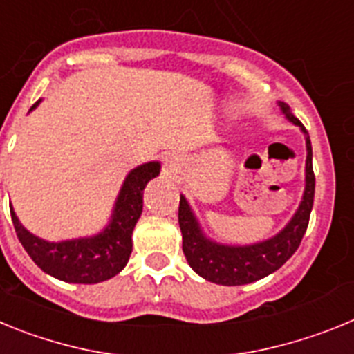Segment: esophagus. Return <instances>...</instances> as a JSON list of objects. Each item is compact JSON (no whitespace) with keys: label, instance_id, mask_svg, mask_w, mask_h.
<instances>
[{"label":"esophagus","instance_id":"obj_1","mask_svg":"<svg viewBox=\"0 0 354 354\" xmlns=\"http://www.w3.org/2000/svg\"><path fill=\"white\" fill-rule=\"evenodd\" d=\"M167 170L168 171H175V170H177V161H175L174 158L167 159Z\"/></svg>","mask_w":354,"mask_h":354}]
</instances>
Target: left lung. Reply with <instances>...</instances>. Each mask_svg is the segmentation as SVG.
Masks as SVG:
<instances>
[{
  "label": "left lung",
  "mask_w": 354,
  "mask_h": 354,
  "mask_svg": "<svg viewBox=\"0 0 354 354\" xmlns=\"http://www.w3.org/2000/svg\"><path fill=\"white\" fill-rule=\"evenodd\" d=\"M282 113L294 126L301 127V122L290 113L289 106L278 102ZM306 167H305V193L298 211L294 212L289 223L270 239L255 243V245L230 246L221 245L207 239L200 230V225L193 214L187 200L180 195L179 204V227L183 232V252L192 270L209 282L220 286H245L257 282L261 278L274 273L282 268L292 253L298 250L303 236L308 227L310 211L314 205L315 175L312 168V145L306 136Z\"/></svg>",
  "instance_id": "left-lung-1"
}]
</instances>
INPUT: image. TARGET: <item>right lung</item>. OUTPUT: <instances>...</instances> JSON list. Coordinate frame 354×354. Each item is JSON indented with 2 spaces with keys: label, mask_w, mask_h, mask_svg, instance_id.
<instances>
[{
  "label": "right lung",
  "mask_w": 354,
  "mask_h": 354,
  "mask_svg": "<svg viewBox=\"0 0 354 354\" xmlns=\"http://www.w3.org/2000/svg\"><path fill=\"white\" fill-rule=\"evenodd\" d=\"M39 102L31 106V109H35ZM159 170L161 165L150 161L129 171L115 202L111 220L97 236L60 243L40 239L28 232L10 207L15 234L31 261L44 273L71 283H99L109 280L120 273L129 261L133 252L131 236L143 209V189L150 179L158 177Z\"/></svg>",
  "instance_id": "add662e5"
}]
</instances>
